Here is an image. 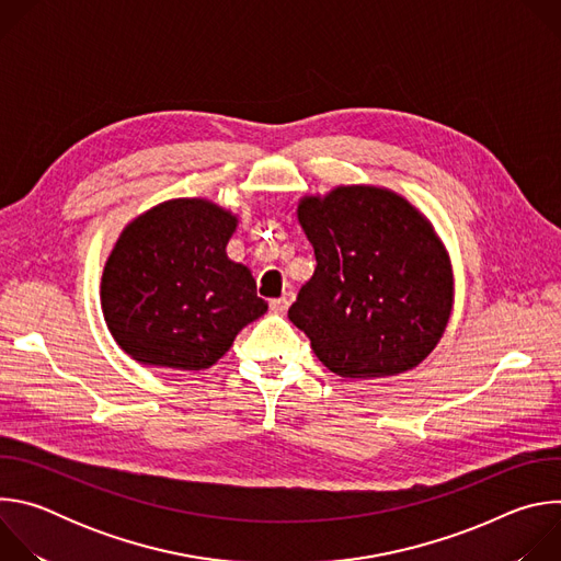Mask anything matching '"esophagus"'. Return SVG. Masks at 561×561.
<instances>
[{"label":"esophagus","mask_w":561,"mask_h":561,"mask_svg":"<svg viewBox=\"0 0 561 561\" xmlns=\"http://www.w3.org/2000/svg\"><path fill=\"white\" fill-rule=\"evenodd\" d=\"M293 297H295L293 293H284L282 297H277V299H273V301H271V308H273L275 312H286V310H288V306L293 304Z\"/></svg>","instance_id":"esophagus-1"}]
</instances>
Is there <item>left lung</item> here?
Masks as SVG:
<instances>
[{
	"mask_svg": "<svg viewBox=\"0 0 561 561\" xmlns=\"http://www.w3.org/2000/svg\"><path fill=\"white\" fill-rule=\"evenodd\" d=\"M297 219L317 266L288 319L317 359L348 379L390 377L424 362L453 306L448 255L428 219L375 186L304 197Z\"/></svg>",
	"mask_w": 561,
	"mask_h": 561,
	"instance_id": "left-lung-1",
	"label": "left lung"
}]
</instances>
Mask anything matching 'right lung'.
Listing matches in <instances>:
<instances>
[{
    "instance_id": "1",
    "label": "right lung",
    "mask_w": 561,
    "mask_h": 561,
    "mask_svg": "<svg viewBox=\"0 0 561 561\" xmlns=\"http://www.w3.org/2000/svg\"><path fill=\"white\" fill-rule=\"evenodd\" d=\"M237 217L206 199H171L133 219L102 275V310L135 362L213 366L268 310L244 264L226 257Z\"/></svg>"
}]
</instances>
